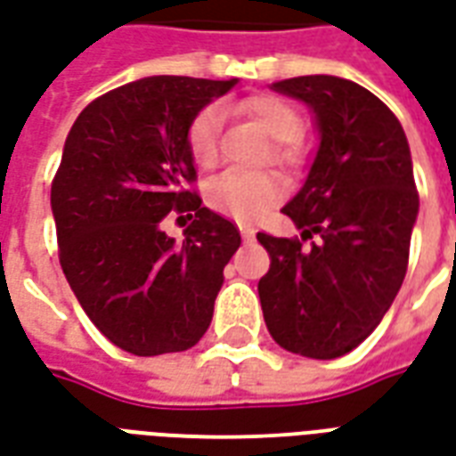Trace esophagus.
Wrapping results in <instances>:
<instances>
[{"label":"esophagus","instance_id":"obj_1","mask_svg":"<svg viewBox=\"0 0 456 456\" xmlns=\"http://www.w3.org/2000/svg\"><path fill=\"white\" fill-rule=\"evenodd\" d=\"M239 232H241V239H244L246 244H248V241H254V239H256V232H254V229L239 227Z\"/></svg>","mask_w":456,"mask_h":456}]
</instances>
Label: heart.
Wrapping results in <instances>:
<instances>
[{
	"instance_id": "obj_1",
	"label": "heart",
	"mask_w": 456,
	"mask_h": 456,
	"mask_svg": "<svg viewBox=\"0 0 456 456\" xmlns=\"http://www.w3.org/2000/svg\"><path fill=\"white\" fill-rule=\"evenodd\" d=\"M241 113L251 118L278 140L273 147V159L282 167H292L299 159L297 137L302 133V116L288 101L271 94L251 96L241 103ZM188 154L195 161V167L212 168L217 164L219 154V113L217 108H202L200 113L188 125L185 134ZM282 198V185L275 176L261 174H241V171H224L219 176L210 178L205 185V202L212 210L237 222H256L265 212L275 208Z\"/></svg>"
}]
</instances>
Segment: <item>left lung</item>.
Instances as JSON below:
<instances>
[{"mask_svg":"<svg viewBox=\"0 0 456 456\" xmlns=\"http://www.w3.org/2000/svg\"><path fill=\"white\" fill-rule=\"evenodd\" d=\"M309 106L319 150L282 208L302 240L258 232L271 271L258 282L278 346L314 360L357 348L379 326L408 265L418 191L403 127L365 86L331 74L273 84Z\"/></svg>","mask_w":456,"mask_h":456,"instance_id":"8db88e82","label":"left lung"}]
</instances>
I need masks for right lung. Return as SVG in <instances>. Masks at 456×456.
<instances>
[{"instance_id":"add662e5","label":"right lung","mask_w":456,"mask_h":456,"mask_svg":"<svg viewBox=\"0 0 456 456\" xmlns=\"http://www.w3.org/2000/svg\"><path fill=\"white\" fill-rule=\"evenodd\" d=\"M234 84L144 77L91 101L67 134L50 191L60 265L94 326L133 355L193 348L241 244L185 188L188 125ZM171 209L196 212L183 242L160 229Z\"/></svg>"}]
</instances>
